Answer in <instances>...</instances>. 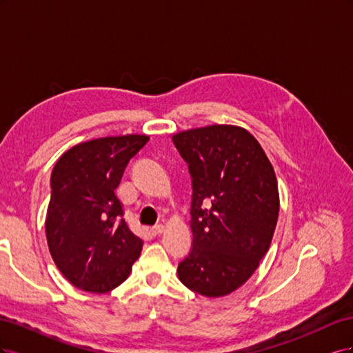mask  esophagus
Masks as SVG:
<instances>
[{"mask_svg":"<svg viewBox=\"0 0 353 353\" xmlns=\"http://www.w3.org/2000/svg\"><path fill=\"white\" fill-rule=\"evenodd\" d=\"M163 230H165L163 225H154V227L150 230V232H152V236H159V234L163 232Z\"/></svg>","mask_w":353,"mask_h":353,"instance_id":"esophagus-1","label":"esophagus"}]
</instances>
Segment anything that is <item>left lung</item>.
<instances>
[{
	"label": "left lung",
	"mask_w": 353,
	"mask_h": 353,
	"mask_svg": "<svg viewBox=\"0 0 353 353\" xmlns=\"http://www.w3.org/2000/svg\"><path fill=\"white\" fill-rule=\"evenodd\" d=\"M172 141L193 184V248L178 265V279L201 296H227L250 279L270 249L280 210L274 168L240 126L196 128Z\"/></svg>",
	"instance_id": "8db88e82"
}]
</instances>
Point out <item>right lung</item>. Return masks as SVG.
Here are the masks:
<instances>
[{
    "label": "right lung",
    "instance_id": "add662e5",
    "mask_svg": "<svg viewBox=\"0 0 353 353\" xmlns=\"http://www.w3.org/2000/svg\"><path fill=\"white\" fill-rule=\"evenodd\" d=\"M147 135L104 137L72 147L51 174L46 232L52 261L74 287L108 293L140 258L143 240L123 219L114 194Z\"/></svg>",
    "mask_w": 353,
    "mask_h": 353
}]
</instances>
